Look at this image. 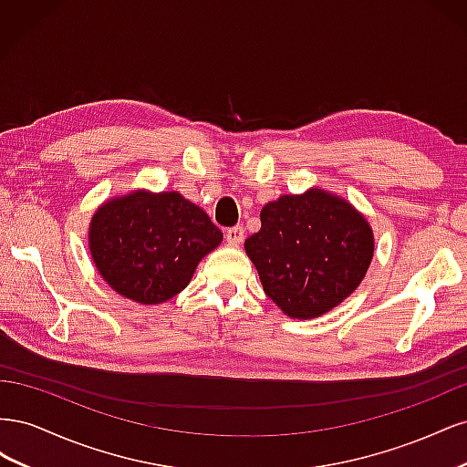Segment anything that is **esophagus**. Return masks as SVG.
Returning a JSON list of instances; mask_svg holds the SVG:
<instances>
[{"label": "esophagus", "instance_id": "obj_1", "mask_svg": "<svg viewBox=\"0 0 467 467\" xmlns=\"http://www.w3.org/2000/svg\"><path fill=\"white\" fill-rule=\"evenodd\" d=\"M244 237H245V232H244L242 225H234V228L225 230V239H228V244H232V245L242 244Z\"/></svg>", "mask_w": 467, "mask_h": 467}]
</instances>
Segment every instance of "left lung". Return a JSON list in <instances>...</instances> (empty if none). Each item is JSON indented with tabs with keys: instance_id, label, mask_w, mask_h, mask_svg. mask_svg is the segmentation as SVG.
Returning a JSON list of instances; mask_svg holds the SVG:
<instances>
[{
	"instance_id": "left-lung-1",
	"label": "left lung",
	"mask_w": 467,
	"mask_h": 467,
	"mask_svg": "<svg viewBox=\"0 0 467 467\" xmlns=\"http://www.w3.org/2000/svg\"><path fill=\"white\" fill-rule=\"evenodd\" d=\"M265 294L282 312L312 319L357 290L374 255L368 222L343 199L314 189L261 210V230L245 239Z\"/></svg>"
}]
</instances>
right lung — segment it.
<instances>
[{"mask_svg": "<svg viewBox=\"0 0 467 467\" xmlns=\"http://www.w3.org/2000/svg\"><path fill=\"white\" fill-rule=\"evenodd\" d=\"M222 232L179 192H134L97 210L89 249L112 290L138 304H160L189 285Z\"/></svg>", "mask_w": 467, "mask_h": 467, "instance_id": "1", "label": "right lung"}]
</instances>
